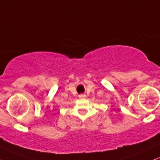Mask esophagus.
Listing matches in <instances>:
<instances>
[{
	"label": "esophagus",
	"instance_id": "1",
	"mask_svg": "<svg viewBox=\"0 0 160 160\" xmlns=\"http://www.w3.org/2000/svg\"><path fill=\"white\" fill-rule=\"evenodd\" d=\"M86 97V95H82H82H79V98H85Z\"/></svg>",
	"mask_w": 160,
	"mask_h": 160
}]
</instances>
